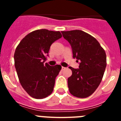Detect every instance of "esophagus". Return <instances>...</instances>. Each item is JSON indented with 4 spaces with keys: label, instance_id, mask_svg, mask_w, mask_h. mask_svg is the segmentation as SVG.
<instances>
[{
    "label": "esophagus",
    "instance_id": "esophagus-1",
    "mask_svg": "<svg viewBox=\"0 0 121 121\" xmlns=\"http://www.w3.org/2000/svg\"><path fill=\"white\" fill-rule=\"evenodd\" d=\"M65 67H62V70H64V69H65Z\"/></svg>",
    "mask_w": 121,
    "mask_h": 121
}]
</instances>
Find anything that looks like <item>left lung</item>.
Wrapping results in <instances>:
<instances>
[{
    "label": "left lung",
    "instance_id": "8db88e82",
    "mask_svg": "<svg viewBox=\"0 0 121 121\" xmlns=\"http://www.w3.org/2000/svg\"><path fill=\"white\" fill-rule=\"evenodd\" d=\"M71 45L73 57L79 62V68L69 67L72 75L68 78V86L74 96L85 98L97 89L103 78L107 65L105 51L99 42L81 30L61 31Z\"/></svg>",
    "mask_w": 121,
    "mask_h": 121
}]
</instances>
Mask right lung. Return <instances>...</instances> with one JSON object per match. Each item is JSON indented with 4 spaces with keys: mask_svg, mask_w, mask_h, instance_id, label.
I'll list each match as a JSON object with an SVG mask.
<instances>
[{
    "mask_svg": "<svg viewBox=\"0 0 121 121\" xmlns=\"http://www.w3.org/2000/svg\"><path fill=\"white\" fill-rule=\"evenodd\" d=\"M61 37L59 31L37 30L26 35L15 50L14 65L19 81L32 98L43 99L53 92L62 67L44 62L50 46Z\"/></svg>",
    "mask_w": 121,
    "mask_h": 121,
    "instance_id": "right-lung-1",
    "label": "right lung"
}]
</instances>
